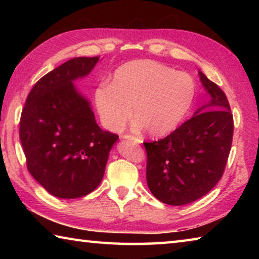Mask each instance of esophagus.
<instances>
[{
    "label": "esophagus",
    "instance_id": "1",
    "mask_svg": "<svg viewBox=\"0 0 259 259\" xmlns=\"http://www.w3.org/2000/svg\"><path fill=\"white\" fill-rule=\"evenodd\" d=\"M124 138H126V139H131V140H135V142H136V143H138V144L142 143V139H140L139 137H136V136L125 135V136H124Z\"/></svg>",
    "mask_w": 259,
    "mask_h": 259
}]
</instances>
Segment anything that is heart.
Here are the masks:
<instances>
[{
  "label": "heart",
  "instance_id": "heart-1",
  "mask_svg": "<svg viewBox=\"0 0 259 259\" xmlns=\"http://www.w3.org/2000/svg\"><path fill=\"white\" fill-rule=\"evenodd\" d=\"M196 96L190 74L154 60H133L115 69L111 84H100L95 102L108 130L119 131L131 117L148 135L171 133L186 116Z\"/></svg>",
  "mask_w": 259,
  "mask_h": 259
}]
</instances>
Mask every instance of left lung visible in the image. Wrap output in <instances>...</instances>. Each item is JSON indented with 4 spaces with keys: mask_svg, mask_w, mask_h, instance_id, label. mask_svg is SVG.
I'll list each match as a JSON object with an SVG mask.
<instances>
[{
    "mask_svg": "<svg viewBox=\"0 0 259 259\" xmlns=\"http://www.w3.org/2000/svg\"><path fill=\"white\" fill-rule=\"evenodd\" d=\"M210 102L163 139L144 143L146 181L161 202L183 205L202 198L221 181L233 139V115L221 88L202 72Z\"/></svg>",
    "mask_w": 259,
    "mask_h": 259,
    "instance_id": "obj_1",
    "label": "left lung"
}]
</instances>
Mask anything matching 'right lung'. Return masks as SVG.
<instances>
[{"instance_id":"right-lung-1","label":"right lung","mask_w":259,"mask_h":259,"mask_svg":"<svg viewBox=\"0 0 259 259\" xmlns=\"http://www.w3.org/2000/svg\"><path fill=\"white\" fill-rule=\"evenodd\" d=\"M98 61L77 57L46 74L21 112L19 137L28 171L57 198L76 199L96 190L119 139L99 128L89 100L73 84Z\"/></svg>"}]
</instances>
